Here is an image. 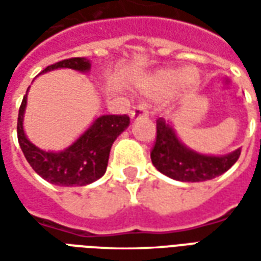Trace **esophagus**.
Listing matches in <instances>:
<instances>
[{
	"instance_id": "34e87169",
	"label": "esophagus",
	"mask_w": 261,
	"mask_h": 261,
	"mask_svg": "<svg viewBox=\"0 0 261 261\" xmlns=\"http://www.w3.org/2000/svg\"><path fill=\"white\" fill-rule=\"evenodd\" d=\"M145 116H148V109L145 103H140L138 106L134 108V110L130 114L131 120H138L141 119V117H145Z\"/></svg>"
}]
</instances>
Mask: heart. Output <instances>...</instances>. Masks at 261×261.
<instances>
[{
  "mask_svg": "<svg viewBox=\"0 0 261 261\" xmlns=\"http://www.w3.org/2000/svg\"><path fill=\"white\" fill-rule=\"evenodd\" d=\"M198 82L200 72L196 67H187L183 71L179 68H165L142 81V89L152 96H164L177 89L185 96L196 91Z\"/></svg>",
  "mask_w": 261,
  "mask_h": 261,
  "instance_id": "b5f03b06",
  "label": "heart"
}]
</instances>
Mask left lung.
<instances>
[{
	"label": "left lung",
	"mask_w": 261,
	"mask_h": 261,
	"mask_svg": "<svg viewBox=\"0 0 261 261\" xmlns=\"http://www.w3.org/2000/svg\"><path fill=\"white\" fill-rule=\"evenodd\" d=\"M261 121V116H260ZM241 155L238 148L226 155H205L185 145L175 128L165 119L156 120V141L151 151L153 166L170 179L179 181L211 180L222 175Z\"/></svg>",
	"instance_id": "obj_1"
}]
</instances>
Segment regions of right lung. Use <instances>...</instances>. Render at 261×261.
Returning <instances> with one entry per match:
<instances>
[{
	"label": "right lung",
	"instance_id": "right-lung-1",
	"mask_svg": "<svg viewBox=\"0 0 261 261\" xmlns=\"http://www.w3.org/2000/svg\"><path fill=\"white\" fill-rule=\"evenodd\" d=\"M57 68H71L89 72L91 61L85 57L63 60L48 65L40 74ZM29 91V88H28ZM28 103V92L20 103L18 114V141L20 149L37 175L56 186H86L100 179L109 162L110 148L116 138L130 124L128 116L105 114L93 120L84 134H81L63 151H44L32 144L23 130V114Z\"/></svg>",
	"mask_w": 261,
	"mask_h": 261
}]
</instances>
